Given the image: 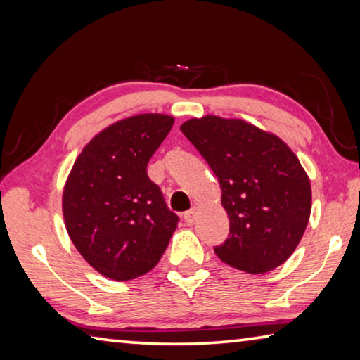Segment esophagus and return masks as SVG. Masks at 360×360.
Wrapping results in <instances>:
<instances>
[{"label":"esophagus","instance_id":"esophagus-1","mask_svg":"<svg viewBox=\"0 0 360 360\" xmlns=\"http://www.w3.org/2000/svg\"><path fill=\"white\" fill-rule=\"evenodd\" d=\"M197 212H198L197 206H193L192 210H188L187 212H184V222L187 225H192L195 222V217H197Z\"/></svg>","mask_w":360,"mask_h":360}]
</instances>
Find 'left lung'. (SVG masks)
Segmentation results:
<instances>
[{
  "mask_svg": "<svg viewBox=\"0 0 360 360\" xmlns=\"http://www.w3.org/2000/svg\"><path fill=\"white\" fill-rule=\"evenodd\" d=\"M181 131L221 184L230 233L214 252L252 275L275 270L300 243L311 214L307 172L281 138L243 119L203 115Z\"/></svg>",
  "mask_w": 360,
  "mask_h": 360,
  "instance_id": "8db88e82",
  "label": "left lung"
}]
</instances>
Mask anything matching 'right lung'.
<instances>
[{
	"mask_svg": "<svg viewBox=\"0 0 360 360\" xmlns=\"http://www.w3.org/2000/svg\"><path fill=\"white\" fill-rule=\"evenodd\" d=\"M174 117L136 114L114 122L84 146L63 187V219L85 262L112 281L150 271L178 227L148 162Z\"/></svg>",
	"mask_w": 360,
	"mask_h": 360,
	"instance_id": "add662e5",
	"label": "right lung"
}]
</instances>
